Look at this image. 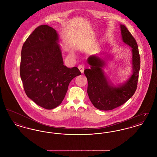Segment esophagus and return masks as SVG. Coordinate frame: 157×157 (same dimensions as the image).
I'll list each match as a JSON object with an SVG mask.
<instances>
[{
  "label": "esophagus",
  "mask_w": 157,
  "mask_h": 157,
  "mask_svg": "<svg viewBox=\"0 0 157 157\" xmlns=\"http://www.w3.org/2000/svg\"><path fill=\"white\" fill-rule=\"evenodd\" d=\"M78 69H79V71H80V72H81V73H83V72H84V67L83 66V65H79L78 66Z\"/></svg>",
  "instance_id": "34e87169"
}]
</instances>
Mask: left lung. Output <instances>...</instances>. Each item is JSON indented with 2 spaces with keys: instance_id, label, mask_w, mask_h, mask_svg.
<instances>
[{
  "instance_id": "1",
  "label": "left lung",
  "mask_w": 157,
  "mask_h": 157,
  "mask_svg": "<svg viewBox=\"0 0 157 157\" xmlns=\"http://www.w3.org/2000/svg\"><path fill=\"white\" fill-rule=\"evenodd\" d=\"M123 42L131 48L132 74L124 83L115 86L105 74L103 68L112 58L111 54L105 56L92 55L87 62L90 66L84 74L88 79L87 92L90 101L99 110L109 111L125 103L134 94L137 88L140 56L136 42L126 26L120 25Z\"/></svg>"
}]
</instances>
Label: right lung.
<instances>
[{"label": "right lung", "instance_id": "right-lung-1", "mask_svg": "<svg viewBox=\"0 0 157 157\" xmlns=\"http://www.w3.org/2000/svg\"><path fill=\"white\" fill-rule=\"evenodd\" d=\"M56 30L46 25L36 28L23 45L20 75L25 93L39 106L52 109L63 100L70 82L81 74L63 65Z\"/></svg>", "mask_w": 157, "mask_h": 157}]
</instances>
